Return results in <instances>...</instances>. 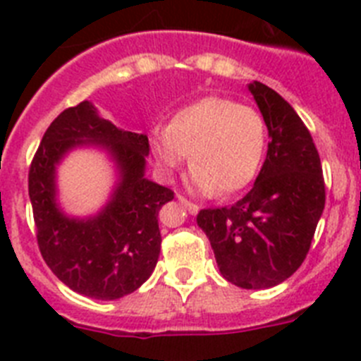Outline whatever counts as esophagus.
Instances as JSON below:
<instances>
[{
	"mask_svg": "<svg viewBox=\"0 0 361 361\" xmlns=\"http://www.w3.org/2000/svg\"><path fill=\"white\" fill-rule=\"evenodd\" d=\"M177 200H178V202H180V206H184V208H186L188 212L191 213V215H197V213H199V206H197V204H193V202H190V200H188L186 197L177 195Z\"/></svg>",
	"mask_w": 361,
	"mask_h": 361,
	"instance_id": "1",
	"label": "esophagus"
}]
</instances>
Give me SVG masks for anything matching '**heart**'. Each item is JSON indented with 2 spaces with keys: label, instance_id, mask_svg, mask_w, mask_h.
I'll return each instance as SVG.
<instances>
[{
  "label": "heart",
  "instance_id": "b5f03b06",
  "mask_svg": "<svg viewBox=\"0 0 361 361\" xmlns=\"http://www.w3.org/2000/svg\"><path fill=\"white\" fill-rule=\"evenodd\" d=\"M153 155L171 173L191 153V186L200 193L233 195L255 180L267 145V126L253 106L206 97L184 106L168 128L153 130Z\"/></svg>",
  "mask_w": 361,
  "mask_h": 361
}]
</instances>
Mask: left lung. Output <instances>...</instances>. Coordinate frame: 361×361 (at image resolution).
<instances>
[{
    "label": "left lung",
    "mask_w": 361,
    "mask_h": 361,
    "mask_svg": "<svg viewBox=\"0 0 361 361\" xmlns=\"http://www.w3.org/2000/svg\"><path fill=\"white\" fill-rule=\"evenodd\" d=\"M271 141L257 183L229 208L200 209L220 275L242 289L279 286L302 266L325 206L318 149L291 104L250 82Z\"/></svg>",
    "instance_id": "left-lung-1"
}]
</instances>
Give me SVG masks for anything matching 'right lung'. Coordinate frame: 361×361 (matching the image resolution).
<instances>
[{"label": "right lung", "mask_w": 361, "mask_h": 361, "mask_svg": "<svg viewBox=\"0 0 361 361\" xmlns=\"http://www.w3.org/2000/svg\"><path fill=\"white\" fill-rule=\"evenodd\" d=\"M75 145H103L121 173L104 212L82 221L66 217L55 202V164ZM148 153V137L117 128L88 101L66 108L44 132L28 170V195L41 257L72 291L123 298L155 269L162 242L159 209L173 191L145 178Z\"/></svg>", "instance_id": "right-lung-1"}]
</instances>
